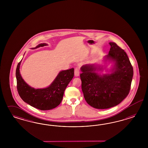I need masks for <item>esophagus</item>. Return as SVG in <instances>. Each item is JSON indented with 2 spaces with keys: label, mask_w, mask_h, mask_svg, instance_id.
<instances>
[{
  "label": "esophagus",
  "mask_w": 148,
  "mask_h": 148,
  "mask_svg": "<svg viewBox=\"0 0 148 148\" xmlns=\"http://www.w3.org/2000/svg\"><path fill=\"white\" fill-rule=\"evenodd\" d=\"M74 74H75V76H79L80 70H79V69L78 68H75V71H74Z\"/></svg>",
  "instance_id": "obj_1"
}]
</instances>
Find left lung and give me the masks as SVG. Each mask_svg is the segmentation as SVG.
<instances>
[{
    "mask_svg": "<svg viewBox=\"0 0 148 148\" xmlns=\"http://www.w3.org/2000/svg\"><path fill=\"white\" fill-rule=\"evenodd\" d=\"M109 45L110 50L103 61L106 64L113 63L110 73L101 74L99 72H103L106 67L97 64H85L80 68L85 99L97 109H107L121 103L129 94L134 75L133 67L124 50L114 42Z\"/></svg>",
    "mask_w": 148,
    "mask_h": 148,
    "instance_id": "8db88e82",
    "label": "left lung"
}]
</instances>
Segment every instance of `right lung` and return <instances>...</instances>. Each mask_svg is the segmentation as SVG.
<instances>
[{
  "mask_svg": "<svg viewBox=\"0 0 148 148\" xmlns=\"http://www.w3.org/2000/svg\"><path fill=\"white\" fill-rule=\"evenodd\" d=\"M46 45H48L40 43L32 49ZM22 60L18 63L16 71L17 88L21 98L26 103L40 110H49L56 108L62 101L64 92L74 77V68L59 72L48 87L35 89L27 85L21 75L19 68Z\"/></svg>",
  "mask_w": 148,
  "mask_h": 148,
  "instance_id": "add662e5",
  "label": "right lung"
}]
</instances>
